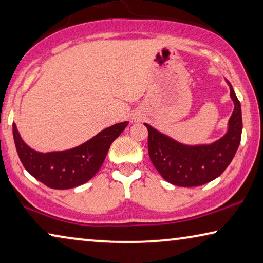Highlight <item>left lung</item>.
I'll use <instances>...</instances> for the list:
<instances>
[{"instance_id":"8db88e82","label":"left lung","mask_w":263,"mask_h":263,"mask_svg":"<svg viewBox=\"0 0 263 263\" xmlns=\"http://www.w3.org/2000/svg\"><path fill=\"white\" fill-rule=\"evenodd\" d=\"M226 83L231 91L234 110L228 120L226 133L213 143L182 144L144 123L148 131L149 159L160 176L170 184L181 187L207 184L221 176L234 158L242 133V115L232 84L227 79Z\"/></svg>"}]
</instances>
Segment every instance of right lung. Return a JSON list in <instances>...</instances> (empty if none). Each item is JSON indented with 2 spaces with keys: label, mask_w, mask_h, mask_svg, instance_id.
I'll use <instances>...</instances> for the list:
<instances>
[{
  "label": "right lung",
  "mask_w": 263,
  "mask_h": 263,
  "mask_svg": "<svg viewBox=\"0 0 263 263\" xmlns=\"http://www.w3.org/2000/svg\"><path fill=\"white\" fill-rule=\"evenodd\" d=\"M128 122L104 128L79 146L64 151L39 152L24 143L16 124H12L15 146L29 173L53 190H69L89 181L102 167L107 151Z\"/></svg>",
  "instance_id": "right-lung-1"
}]
</instances>
